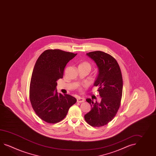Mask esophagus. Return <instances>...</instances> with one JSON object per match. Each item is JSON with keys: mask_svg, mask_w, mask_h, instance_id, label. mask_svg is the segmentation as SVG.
Here are the masks:
<instances>
[{"mask_svg": "<svg viewBox=\"0 0 156 156\" xmlns=\"http://www.w3.org/2000/svg\"><path fill=\"white\" fill-rule=\"evenodd\" d=\"M76 101H77V102H79V103H82V102H83L84 101V99L81 98V97H78L77 99H76Z\"/></svg>", "mask_w": 156, "mask_h": 156, "instance_id": "1", "label": "esophagus"}]
</instances>
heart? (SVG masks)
<instances>
[{"label":"heart","mask_w":156,"mask_h":156,"mask_svg":"<svg viewBox=\"0 0 156 156\" xmlns=\"http://www.w3.org/2000/svg\"><path fill=\"white\" fill-rule=\"evenodd\" d=\"M79 66L86 67L87 68L89 69L90 70V69H91V68H92V66L90 65V62H81V63L80 64ZM84 87H86V86H84ZM79 90H83V88H82V87H80V88H79Z\"/></svg>","instance_id":"heart-1"}]
</instances>
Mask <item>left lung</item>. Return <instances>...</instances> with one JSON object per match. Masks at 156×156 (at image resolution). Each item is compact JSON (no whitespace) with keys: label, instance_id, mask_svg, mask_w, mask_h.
Segmentation results:
<instances>
[{"label":"left lung","instance_id":"1","mask_svg":"<svg viewBox=\"0 0 156 156\" xmlns=\"http://www.w3.org/2000/svg\"><path fill=\"white\" fill-rule=\"evenodd\" d=\"M87 55L98 68L99 73L94 86L98 87L101 101L100 103H94L90 98L87 99L91 110L84 115V119L90 126L100 127L108 124L118 112L122 93V77L117 61L110 54L96 51Z\"/></svg>","mask_w":156,"mask_h":156}]
</instances>
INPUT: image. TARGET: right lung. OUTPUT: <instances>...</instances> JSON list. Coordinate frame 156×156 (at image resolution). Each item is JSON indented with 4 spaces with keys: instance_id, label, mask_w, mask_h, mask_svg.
<instances>
[{
    "instance_id": "1",
    "label": "right lung",
    "mask_w": 156,
    "mask_h": 156,
    "mask_svg": "<svg viewBox=\"0 0 156 156\" xmlns=\"http://www.w3.org/2000/svg\"><path fill=\"white\" fill-rule=\"evenodd\" d=\"M76 54L49 49L42 52L35 63L30 86V100L35 113L46 122L62 121L76 102V98L58 94L56 90V81L62 78L66 64Z\"/></svg>"
}]
</instances>
